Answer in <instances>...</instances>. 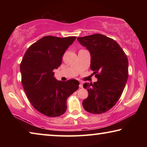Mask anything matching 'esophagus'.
<instances>
[{
  "instance_id": "1",
  "label": "esophagus",
  "mask_w": 147,
  "mask_h": 147,
  "mask_svg": "<svg viewBox=\"0 0 147 147\" xmlns=\"http://www.w3.org/2000/svg\"><path fill=\"white\" fill-rule=\"evenodd\" d=\"M79 88H83V84H82V82H80Z\"/></svg>"
}]
</instances>
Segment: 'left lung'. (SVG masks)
I'll use <instances>...</instances> for the list:
<instances>
[{"label": "left lung", "mask_w": 147, "mask_h": 147, "mask_svg": "<svg viewBox=\"0 0 147 147\" xmlns=\"http://www.w3.org/2000/svg\"><path fill=\"white\" fill-rule=\"evenodd\" d=\"M82 45L91 54V69L98 81L84 84L88 98L83 107L88 112L100 114L115 106L123 93L128 77L127 56L113 39L100 34L79 37Z\"/></svg>", "instance_id": "left-lung-1"}]
</instances>
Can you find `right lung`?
Returning a JSON list of instances; mask_svg holds the SVG:
<instances>
[{"mask_svg": "<svg viewBox=\"0 0 147 147\" xmlns=\"http://www.w3.org/2000/svg\"><path fill=\"white\" fill-rule=\"evenodd\" d=\"M76 38L45 36L27 49L20 65L22 84L29 102L50 117L63 115L67 99L78 89V80L58 81L53 72L60 66L65 52Z\"/></svg>", "mask_w": 147, "mask_h": 147, "instance_id": "1", "label": "right lung"}]
</instances>
